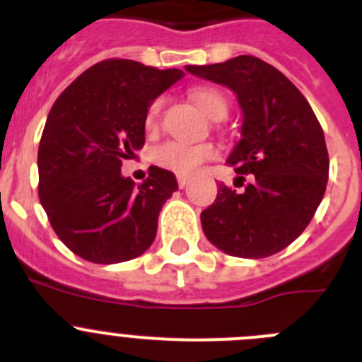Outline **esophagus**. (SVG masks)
<instances>
[{
    "label": "esophagus",
    "mask_w": 362,
    "mask_h": 362,
    "mask_svg": "<svg viewBox=\"0 0 362 362\" xmlns=\"http://www.w3.org/2000/svg\"><path fill=\"white\" fill-rule=\"evenodd\" d=\"M188 183H190V177H187V175H177L179 188H185Z\"/></svg>",
    "instance_id": "1"
}]
</instances>
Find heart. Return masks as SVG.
I'll return each instance as SVG.
<instances>
[{
  "label": "heart",
  "mask_w": 362,
  "mask_h": 362,
  "mask_svg": "<svg viewBox=\"0 0 362 362\" xmlns=\"http://www.w3.org/2000/svg\"><path fill=\"white\" fill-rule=\"evenodd\" d=\"M190 98L194 103L201 108L212 119H225L228 114V103L225 95L212 86H197L190 92ZM163 110V98H156L148 105L146 110V127L156 129L159 123V116ZM217 156V150L212 143H181V141H166L163 145L156 146L152 153L153 163L165 170L175 172L179 175H192L201 168L206 161Z\"/></svg>",
  "instance_id": "b5f03b06"
}]
</instances>
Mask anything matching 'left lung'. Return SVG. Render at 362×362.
<instances>
[{"instance_id":"left-lung-1","label":"left lung","mask_w":362,"mask_h":362,"mask_svg":"<svg viewBox=\"0 0 362 362\" xmlns=\"http://www.w3.org/2000/svg\"><path fill=\"white\" fill-rule=\"evenodd\" d=\"M194 76L228 86L243 108L241 141L228 165L250 183L219 185L201 212L204 235L228 255L261 259L296 241L317 210L328 181L325 134L306 98L276 66L254 56L188 65Z\"/></svg>"}]
</instances>
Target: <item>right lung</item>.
Instances as JSON below:
<instances>
[{
	"label": "right lung",
	"mask_w": 362,
	"mask_h": 362,
	"mask_svg": "<svg viewBox=\"0 0 362 362\" xmlns=\"http://www.w3.org/2000/svg\"><path fill=\"white\" fill-rule=\"evenodd\" d=\"M183 78L132 59H105L70 83L52 105L37 150L40 201L57 238L79 257L114 264L153 243L175 175L150 166L141 185L121 175L145 145L148 105Z\"/></svg>",
	"instance_id": "add662e5"
}]
</instances>
